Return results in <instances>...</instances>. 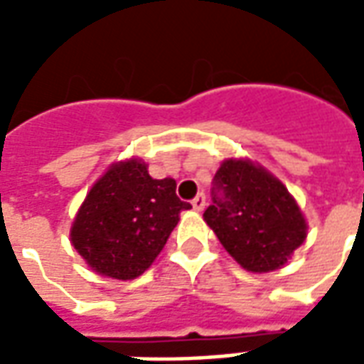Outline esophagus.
Instances as JSON below:
<instances>
[{"label":"esophagus","mask_w":364,"mask_h":364,"mask_svg":"<svg viewBox=\"0 0 364 364\" xmlns=\"http://www.w3.org/2000/svg\"><path fill=\"white\" fill-rule=\"evenodd\" d=\"M205 206H206L205 193H198L197 197L193 198V208H195L197 213H203V210H205Z\"/></svg>","instance_id":"esophagus-1"}]
</instances>
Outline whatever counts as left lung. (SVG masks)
I'll use <instances>...</instances> for the list:
<instances>
[{
    "label": "left lung",
    "mask_w": 364,
    "mask_h": 364,
    "mask_svg": "<svg viewBox=\"0 0 364 364\" xmlns=\"http://www.w3.org/2000/svg\"><path fill=\"white\" fill-rule=\"evenodd\" d=\"M213 183L203 216L224 250L252 273L281 269L308 230L287 187L250 159H224Z\"/></svg>",
    "instance_id": "left-lung-1"
}]
</instances>
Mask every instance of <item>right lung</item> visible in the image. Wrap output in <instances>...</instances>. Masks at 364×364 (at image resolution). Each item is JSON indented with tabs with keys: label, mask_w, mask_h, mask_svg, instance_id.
<instances>
[{
	"label": "right lung",
	"mask_w": 364,
	"mask_h": 364,
	"mask_svg": "<svg viewBox=\"0 0 364 364\" xmlns=\"http://www.w3.org/2000/svg\"><path fill=\"white\" fill-rule=\"evenodd\" d=\"M171 177L151 179L142 159L112 164L75 214L70 240L95 273L119 281L150 267L167 237L189 210L175 195Z\"/></svg>",
	"instance_id": "obj_1"
}]
</instances>
